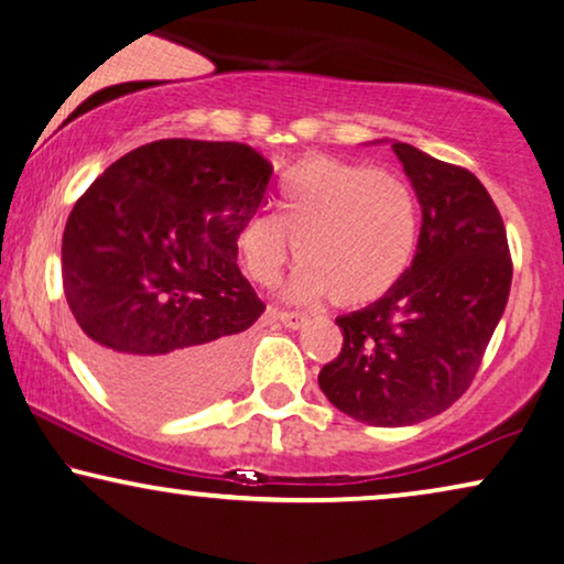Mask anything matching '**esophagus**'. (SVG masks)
Instances as JSON below:
<instances>
[{
	"mask_svg": "<svg viewBox=\"0 0 564 564\" xmlns=\"http://www.w3.org/2000/svg\"><path fill=\"white\" fill-rule=\"evenodd\" d=\"M269 315L276 321H282L288 328H303L307 315L305 313H295V311H276V307H269Z\"/></svg>",
	"mask_w": 564,
	"mask_h": 564,
	"instance_id": "1",
	"label": "esophagus"
}]
</instances>
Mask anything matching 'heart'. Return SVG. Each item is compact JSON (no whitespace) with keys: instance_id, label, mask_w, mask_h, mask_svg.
Instances as JSON below:
<instances>
[{"instance_id":"obj_1","label":"heart","mask_w":564,"mask_h":564,"mask_svg":"<svg viewBox=\"0 0 564 564\" xmlns=\"http://www.w3.org/2000/svg\"><path fill=\"white\" fill-rule=\"evenodd\" d=\"M295 241L290 297L369 305L388 295L411 267L419 207L398 174L336 156H307L280 187V213L243 223L238 251L253 282L274 284Z\"/></svg>"}]
</instances>
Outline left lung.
Returning a JSON list of instances; mask_svg holds the SVG:
<instances>
[{"instance_id":"1","label":"left lung","mask_w":564,"mask_h":564,"mask_svg":"<svg viewBox=\"0 0 564 564\" xmlns=\"http://www.w3.org/2000/svg\"><path fill=\"white\" fill-rule=\"evenodd\" d=\"M423 223L419 251L377 303L338 315L341 351L318 384L369 426H413L465 395L506 311L513 261L480 180L408 143H392Z\"/></svg>"}]
</instances>
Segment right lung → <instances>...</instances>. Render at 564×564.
<instances>
[{
	"label": "right lung",
	"instance_id": "obj_1",
	"mask_svg": "<svg viewBox=\"0 0 564 564\" xmlns=\"http://www.w3.org/2000/svg\"><path fill=\"white\" fill-rule=\"evenodd\" d=\"M272 164L246 143L164 138L76 199L61 243L66 303L89 365L145 415L218 398L264 313L236 264Z\"/></svg>",
	"mask_w": 564,
	"mask_h": 564
}]
</instances>
